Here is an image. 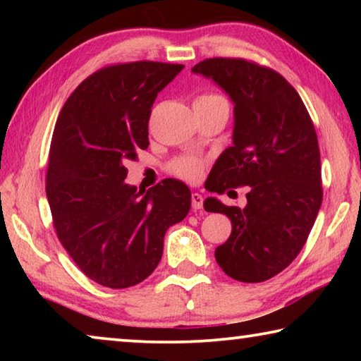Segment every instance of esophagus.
<instances>
[{
	"instance_id": "34e87169",
	"label": "esophagus",
	"mask_w": 361,
	"mask_h": 361,
	"mask_svg": "<svg viewBox=\"0 0 361 361\" xmlns=\"http://www.w3.org/2000/svg\"><path fill=\"white\" fill-rule=\"evenodd\" d=\"M202 202H204L202 194L192 192V195H191V204H192V210H194V212H197V210L202 209Z\"/></svg>"
}]
</instances>
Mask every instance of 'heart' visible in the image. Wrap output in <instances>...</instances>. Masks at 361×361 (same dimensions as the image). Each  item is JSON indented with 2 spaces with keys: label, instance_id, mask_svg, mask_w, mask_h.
<instances>
[{
  "label": "heart",
  "instance_id": "obj_1",
  "mask_svg": "<svg viewBox=\"0 0 361 361\" xmlns=\"http://www.w3.org/2000/svg\"><path fill=\"white\" fill-rule=\"evenodd\" d=\"M195 100L212 102V100H224V99H221V97L215 95V94H205V95H200L199 99H195ZM202 169H204V166L199 159L180 157V159H176L172 166H170V172L176 176H180V178H183V180L195 181L200 178V175H202Z\"/></svg>",
  "mask_w": 361,
  "mask_h": 361
}]
</instances>
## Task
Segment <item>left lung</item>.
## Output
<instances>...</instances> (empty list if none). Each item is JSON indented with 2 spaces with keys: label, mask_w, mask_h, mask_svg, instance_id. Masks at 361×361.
I'll use <instances>...</instances> for the list:
<instances>
[{
  "label": "left lung",
  "mask_w": 361,
  "mask_h": 361,
  "mask_svg": "<svg viewBox=\"0 0 361 361\" xmlns=\"http://www.w3.org/2000/svg\"><path fill=\"white\" fill-rule=\"evenodd\" d=\"M194 75L212 79L234 103L232 146L216 159L209 191L247 188V205L205 199L207 212L231 219L215 250L229 277L258 283L277 276L301 252L322 205L320 149L301 97L277 71L243 59H207ZM205 183V185H207Z\"/></svg>",
  "instance_id": "left-lung-1"
}]
</instances>
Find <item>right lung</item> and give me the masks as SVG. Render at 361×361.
<instances>
[{
	"label": "right lung",
	"mask_w": 361,
	"mask_h": 361,
	"mask_svg": "<svg viewBox=\"0 0 361 361\" xmlns=\"http://www.w3.org/2000/svg\"><path fill=\"white\" fill-rule=\"evenodd\" d=\"M185 65H113L78 85L54 129L46 194L63 248L90 280L129 288L151 276L164 235L191 209L183 181L137 189L126 183L127 159L148 148L157 94Z\"/></svg>",
	"instance_id": "add662e5"
}]
</instances>
